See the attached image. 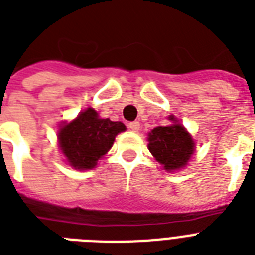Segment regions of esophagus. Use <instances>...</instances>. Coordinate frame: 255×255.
I'll use <instances>...</instances> for the list:
<instances>
[{
  "label": "esophagus",
  "instance_id": "34e87169",
  "mask_svg": "<svg viewBox=\"0 0 255 255\" xmlns=\"http://www.w3.org/2000/svg\"><path fill=\"white\" fill-rule=\"evenodd\" d=\"M128 127H129L132 132H137L140 129V123L139 122H131V123L128 124Z\"/></svg>",
  "mask_w": 255,
  "mask_h": 255
}]
</instances>
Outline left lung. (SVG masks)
<instances>
[{
	"instance_id": "8db88e82",
	"label": "left lung",
	"mask_w": 255,
	"mask_h": 255,
	"mask_svg": "<svg viewBox=\"0 0 255 255\" xmlns=\"http://www.w3.org/2000/svg\"><path fill=\"white\" fill-rule=\"evenodd\" d=\"M169 120L174 122V124L156 127L149 133L148 149L164 169L176 170L186 165L193 153L194 143L185 128L176 123L173 116H170Z\"/></svg>"
}]
</instances>
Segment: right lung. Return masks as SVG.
<instances>
[{"mask_svg": "<svg viewBox=\"0 0 255 255\" xmlns=\"http://www.w3.org/2000/svg\"><path fill=\"white\" fill-rule=\"evenodd\" d=\"M126 131L122 122L100 119L98 112L87 108L71 123L65 124L58 139L70 165L77 169H91L110 151L115 136Z\"/></svg>", "mask_w": 255, "mask_h": 255, "instance_id": "obj_1", "label": "right lung"}]
</instances>
